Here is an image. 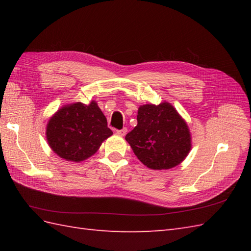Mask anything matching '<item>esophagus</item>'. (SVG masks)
<instances>
[{
  "mask_svg": "<svg viewBox=\"0 0 251 251\" xmlns=\"http://www.w3.org/2000/svg\"><path fill=\"white\" fill-rule=\"evenodd\" d=\"M116 134L119 135V136L124 137L127 134V128H123V129H120V130H116Z\"/></svg>",
  "mask_w": 251,
  "mask_h": 251,
  "instance_id": "esophagus-1",
  "label": "esophagus"
}]
</instances>
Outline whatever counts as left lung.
Instances as JSON below:
<instances>
[{"mask_svg": "<svg viewBox=\"0 0 251 251\" xmlns=\"http://www.w3.org/2000/svg\"><path fill=\"white\" fill-rule=\"evenodd\" d=\"M137 122L125 139L148 168H174L188 156L192 148L191 132L185 120L172 103L163 101L157 105H140Z\"/></svg>", "mask_w": 251, "mask_h": 251, "instance_id": "obj_1", "label": "left lung"}]
</instances>
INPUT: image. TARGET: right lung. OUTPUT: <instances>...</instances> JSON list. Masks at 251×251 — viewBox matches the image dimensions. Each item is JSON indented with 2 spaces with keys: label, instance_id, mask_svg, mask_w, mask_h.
<instances>
[{
  "label": "right lung",
  "instance_id": "obj_1",
  "mask_svg": "<svg viewBox=\"0 0 251 251\" xmlns=\"http://www.w3.org/2000/svg\"><path fill=\"white\" fill-rule=\"evenodd\" d=\"M113 132L95 100L62 105L47 122L46 139L58 156L79 163L98 151Z\"/></svg>",
  "mask_w": 251,
  "mask_h": 251
}]
</instances>
